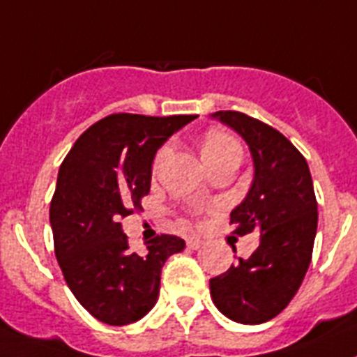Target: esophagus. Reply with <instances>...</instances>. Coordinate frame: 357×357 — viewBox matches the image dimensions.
<instances>
[{
  "label": "esophagus",
  "instance_id": "1",
  "mask_svg": "<svg viewBox=\"0 0 357 357\" xmlns=\"http://www.w3.org/2000/svg\"><path fill=\"white\" fill-rule=\"evenodd\" d=\"M188 248L195 249V251H197V249L202 248V240H200V238H190V240H188Z\"/></svg>",
  "mask_w": 357,
  "mask_h": 357
}]
</instances>
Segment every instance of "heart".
Listing matches in <instances>:
<instances>
[{"mask_svg": "<svg viewBox=\"0 0 357 357\" xmlns=\"http://www.w3.org/2000/svg\"><path fill=\"white\" fill-rule=\"evenodd\" d=\"M166 153H167V148L160 149L157 155V160H160ZM231 153H242V149H240V144L236 142V139H233L229 133L213 130V132H208L206 135H204L202 157L206 162L215 160V158L225 157V155H231Z\"/></svg>", "mask_w": 357, "mask_h": 357, "instance_id": "obj_1", "label": "heart"}]
</instances>
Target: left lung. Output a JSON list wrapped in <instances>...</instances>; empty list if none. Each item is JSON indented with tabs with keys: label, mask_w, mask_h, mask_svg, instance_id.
I'll return each instance as SVG.
<instances>
[{
	"label": "left lung",
	"mask_w": 357,
	"mask_h": 357,
	"mask_svg": "<svg viewBox=\"0 0 357 357\" xmlns=\"http://www.w3.org/2000/svg\"><path fill=\"white\" fill-rule=\"evenodd\" d=\"M211 117L242 137L255 167L245 199L231 211L234 233L260 231L248 260L209 280L211 298L233 321L260 325L289 305L305 278L318 227L314 185L303 155L278 130L240 112Z\"/></svg>",
	"instance_id": "8db88e82"
}]
</instances>
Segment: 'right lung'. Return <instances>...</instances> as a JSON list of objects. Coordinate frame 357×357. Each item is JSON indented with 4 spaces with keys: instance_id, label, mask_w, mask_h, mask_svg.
I'll return each instance as SVG.
<instances>
[{
    "instance_id": "1",
    "label": "right lung",
    "mask_w": 357,
    "mask_h": 357,
    "mask_svg": "<svg viewBox=\"0 0 357 357\" xmlns=\"http://www.w3.org/2000/svg\"><path fill=\"white\" fill-rule=\"evenodd\" d=\"M197 117L108 115L61 164L50 204L56 257L70 291L102 324L144 318L158 300L164 261L184 251V240L160 234L146 242V252H133L121 220L149 193L158 148Z\"/></svg>"
}]
</instances>
